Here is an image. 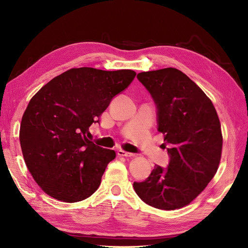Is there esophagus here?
<instances>
[{"label":"esophagus","instance_id":"esophagus-1","mask_svg":"<svg viewBox=\"0 0 248 248\" xmlns=\"http://www.w3.org/2000/svg\"><path fill=\"white\" fill-rule=\"evenodd\" d=\"M117 155L118 156H124V157H135L136 155L134 153H130V152H126L124 150H118L117 151Z\"/></svg>","mask_w":248,"mask_h":248}]
</instances>
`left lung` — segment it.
Returning a JSON list of instances; mask_svg holds the SVG:
<instances>
[{"mask_svg": "<svg viewBox=\"0 0 248 248\" xmlns=\"http://www.w3.org/2000/svg\"><path fill=\"white\" fill-rule=\"evenodd\" d=\"M138 79L157 106L158 131L168 144V169L155 166L138 196L153 207L173 210L190 204L215 177L222 156L223 135L217 110L204 92L172 67L140 72Z\"/></svg>", "mask_w": 248, "mask_h": 248, "instance_id": "8db88e82", "label": "left lung"}]
</instances>
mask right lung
<instances>
[{
    "mask_svg": "<svg viewBox=\"0 0 248 248\" xmlns=\"http://www.w3.org/2000/svg\"><path fill=\"white\" fill-rule=\"evenodd\" d=\"M136 77L131 69L71 68L55 77L30 101L19 140L31 175L49 196L78 202L99 188L116 154L91 142L89 127Z\"/></svg>",
    "mask_w": 248,
    "mask_h": 248,
    "instance_id": "right-lung-1",
    "label": "right lung"
}]
</instances>
